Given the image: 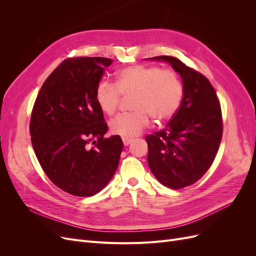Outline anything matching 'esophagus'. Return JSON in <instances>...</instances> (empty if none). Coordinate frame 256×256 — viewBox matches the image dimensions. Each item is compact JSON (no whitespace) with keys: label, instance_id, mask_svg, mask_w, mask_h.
Segmentation results:
<instances>
[{"label":"esophagus","instance_id":"1","mask_svg":"<svg viewBox=\"0 0 256 256\" xmlns=\"http://www.w3.org/2000/svg\"><path fill=\"white\" fill-rule=\"evenodd\" d=\"M131 142H132V138H122V143H124V145H125V146H128Z\"/></svg>","mask_w":256,"mask_h":256}]
</instances>
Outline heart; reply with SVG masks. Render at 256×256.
<instances>
[{"mask_svg": "<svg viewBox=\"0 0 256 256\" xmlns=\"http://www.w3.org/2000/svg\"><path fill=\"white\" fill-rule=\"evenodd\" d=\"M132 111L120 113L110 122L113 134L132 138L150 124V116L158 122L171 118L180 108L182 85L175 72L156 66L134 65L116 74L115 84L100 81L95 90L96 102L106 115L113 114L120 95L129 96Z\"/></svg>", "mask_w": 256, "mask_h": 256, "instance_id": "1", "label": "heart"}]
</instances>
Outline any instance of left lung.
Returning <instances> with one entry per match:
<instances>
[{
  "instance_id": "1",
  "label": "left lung",
  "mask_w": 256,
  "mask_h": 256,
  "mask_svg": "<svg viewBox=\"0 0 256 256\" xmlns=\"http://www.w3.org/2000/svg\"><path fill=\"white\" fill-rule=\"evenodd\" d=\"M150 60L168 62L182 80L180 106L164 129L145 138L152 173L166 187L182 189L196 182L212 164L223 132L221 106L200 72L173 56Z\"/></svg>"
}]
</instances>
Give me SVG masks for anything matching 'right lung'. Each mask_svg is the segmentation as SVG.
I'll return each mask as SVG.
<instances>
[{"mask_svg":"<svg viewBox=\"0 0 256 256\" xmlns=\"http://www.w3.org/2000/svg\"><path fill=\"white\" fill-rule=\"evenodd\" d=\"M112 62L69 58L54 69L35 100L30 122L35 154L49 180L69 194L95 196L118 166L122 141L120 136L104 138L108 125L95 99Z\"/></svg>","mask_w":256,"mask_h":256,"instance_id":"obj_1","label":"right lung"}]
</instances>
